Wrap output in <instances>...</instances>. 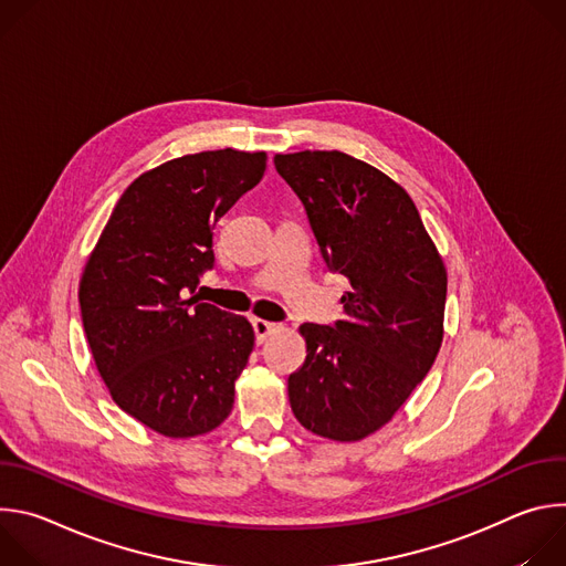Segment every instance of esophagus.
Masks as SVG:
<instances>
[{"label":"esophagus","mask_w":566,"mask_h":566,"mask_svg":"<svg viewBox=\"0 0 566 566\" xmlns=\"http://www.w3.org/2000/svg\"><path fill=\"white\" fill-rule=\"evenodd\" d=\"M253 329H255L258 343H264L266 336H271V334L277 329V325H275V322H266V319L255 317V319H253Z\"/></svg>","instance_id":"esophagus-1"}]
</instances>
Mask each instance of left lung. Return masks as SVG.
I'll list each match as a JSON object with an SVG mask.
<instances>
[{
  "instance_id": "8db88e82",
  "label": "left lung",
  "mask_w": 566,
  "mask_h": 566,
  "mask_svg": "<svg viewBox=\"0 0 566 566\" xmlns=\"http://www.w3.org/2000/svg\"><path fill=\"white\" fill-rule=\"evenodd\" d=\"M332 273L349 280L343 319L304 322V365L289 376L295 419L313 434L360 441L382 428L430 371L448 275L410 195L343 151L275 154Z\"/></svg>"
}]
</instances>
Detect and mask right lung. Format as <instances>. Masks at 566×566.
<instances>
[{
	"label": "right lung",
	"mask_w": 566,
	"mask_h": 566,
	"mask_svg": "<svg viewBox=\"0 0 566 566\" xmlns=\"http://www.w3.org/2000/svg\"><path fill=\"white\" fill-rule=\"evenodd\" d=\"M264 151L188 154L118 199L80 280V313L116 406L188 439L221 426L255 345L251 322L195 295L214 266L212 228L255 188Z\"/></svg>",
	"instance_id": "1"
}]
</instances>
